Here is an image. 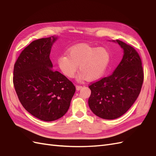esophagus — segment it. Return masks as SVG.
<instances>
[{
    "instance_id": "esophagus-1",
    "label": "esophagus",
    "mask_w": 156,
    "mask_h": 156,
    "mask_svg": "<svg viewBox=\"0 0 156 156\" xmlns=\"http://www.w3.org/2000/svg\"><path fill=\"white\" fill-rule=\"evenodd\" d=\"M82 86H78V85H76V90H78V91H79L80 90L81 88H82Z\"/></svg>"
}]
</instances>
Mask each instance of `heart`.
Returning a JSON list of instances; mask_svg holds the SVG:
<instances>
[{
	"instance_id": "1",
	"label": "heart",
	"mask_w": 156,
	"mask_h": 156,
	"mask_svg": "<svg viewBox=\"0 0 156 156\" xmlns=\"http://www.w3.org/2000/svg\"><path fill=\"white\" fill-rule=\"evenodd\" d=\"M111 54L105 47H94L87 44H79L70 48L67 54L57 59L60 70L67 77L73 78L78 69L80 81L86 79L94 81L101 78L108 69Z\"/></svg>"
}]
</instances>
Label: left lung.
I'll return each mask as SVG.
<instances>
[{
	"mask_svg": "<svg viewBox=\"0 0 156 156\" xmlns=\"http://www.w3.org/2000/svg\"><path fill=\"white\" fill-rule=\"evenodd\" d=\"M123 49V57L113 73L89 86L88 105L91 111L104 119L122 116L133 105L141 91L144 72L140 57L133 47L113 40Z\"/></svg>",
	"mask_w": 156,
	"mask_h": 156,
	"instance_id": "obj_1",
	"label": "left lung"
}]
</instances>
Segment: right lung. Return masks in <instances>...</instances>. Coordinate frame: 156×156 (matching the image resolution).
I'll use <instances>...</instances> for the list:
<instances>
[{
  "mask_svg": "<svg viewBox=\"0 0 156 156\" xmlns=\"http://www.w3.org/2000/svg\"><path fill=\"white\" fill-rule=\"evenodd\" d=\"M57 39L54 35L32 41L14 67L13 82L20 101L30 114L44 121L65 115L76 91L73 82L53 70L49 55Z\"/></svg>",
  "mask_w": 156,
  "mask_h": 156,
  "instance_id": "1",
  "label": "right lung"
}]
</instances>
